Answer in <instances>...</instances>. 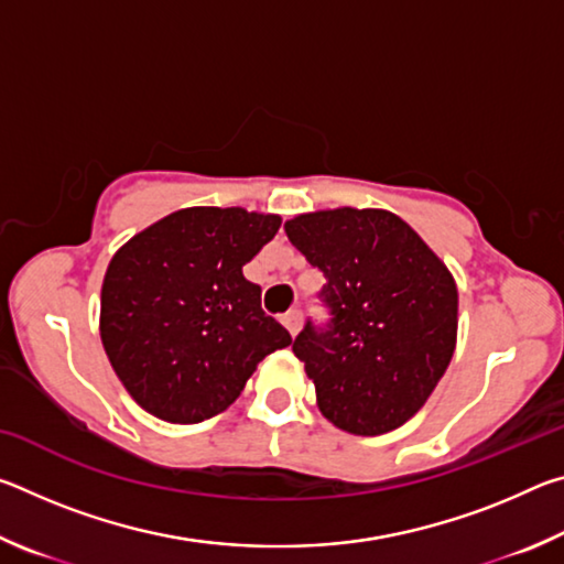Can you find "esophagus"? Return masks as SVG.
<instances>
[{
  "label": "esophagus",
  "instance_id": "esophagus-1",
  "mask_svg": "<svg viewBox=\"0 0 564 564\" xmlns=\"http://www.w3.org/2000/svg\"><path fill=\"white\" fill-rule=\"evenodd\" d=\"M281 323L285 326V330H289L291 336L295 338V336H299V330H301V313H299V311H289V313H285V316L281 318Z\"/></svg>",
  "mask_w": 564,
  "mask_h": 564
}]
</instances>
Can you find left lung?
<instances>
[{"instance_id": "1", "label": "left lung", "mask_w": 564, "mask_h": 564, "mask_svg": "<svg viewBox=\"0 0 564 564\" xmlns=\"http://www.w3.org/2000/svg\"><path fill=\"white\" fill-rule=\"evenodd\" d=\"M283 228L326 279L328 328L305 323L293 340L318 410L350 435L395 431L425 405L453 358V273L386 208H326Z\"/></svg>"}]
</instances>
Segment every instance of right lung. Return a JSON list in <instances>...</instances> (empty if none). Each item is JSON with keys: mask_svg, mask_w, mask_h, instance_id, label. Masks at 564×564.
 <instances>
[{"mask_svg": "<svg viewBox=\"0 0 564 564\" xmlns=\"http://www.w3.org/2000/svg\"><path fill=\"white\" fill-rule=\"evenodd\" d=\"M279 214L191 206L111 256L99 333L127 393L166 423H202L241 395L273 350L291 346L261 311L243 265L279 234Z\"/></svg>", "mask_w": 564, "mask_h": 564, "instance_id": "1", "label": "right lung"}]
</instances>
